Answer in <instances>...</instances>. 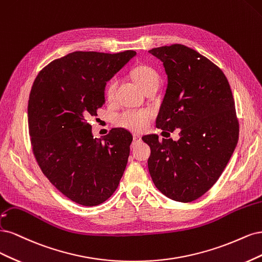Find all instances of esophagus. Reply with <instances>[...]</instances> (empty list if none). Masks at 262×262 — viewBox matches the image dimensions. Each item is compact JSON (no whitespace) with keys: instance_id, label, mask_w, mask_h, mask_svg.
<instances>
[{"instance_id":"1","label":"esophagus","mask_w":262,"mask_h":262,"mask_svg":"<svg viewBox=\"0 0 262 262\" xmlns=\"http://www.w3.org/2000/svg\"><path fill=\"white\" fill-rule=\"evenodd\" d=\"M134 141H135V142L141 141V137L139 136V135H134Z\"/></svg>"}]
</instances>
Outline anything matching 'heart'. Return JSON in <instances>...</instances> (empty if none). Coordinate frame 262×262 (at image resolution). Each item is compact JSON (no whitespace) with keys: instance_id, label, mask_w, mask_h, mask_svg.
I'll use <instances>...</instances> for the list:
<instances>
[{"instance_id":"heart-1","label":"heart","mask_w":262,"mask_h":262,"mask_svg":"<svg viewBox=\"0 0 262 262\" xmlns=\"http://www.w3.org/2000/svg\"><path fill=\"white\" fill-rule=\"evenodd\" d=\"M132 77L143 92L149 88H158L160 82V76L158 72L148 65H140L135 67L132 71ZM115 89L116 81H110L104 92L106 100H113ZM151 119H152V113L148 111V110H125V111L121 112L116 116L115 123L121 126V127L139 133L148 127Z\"/></svg>"}]
</instances>
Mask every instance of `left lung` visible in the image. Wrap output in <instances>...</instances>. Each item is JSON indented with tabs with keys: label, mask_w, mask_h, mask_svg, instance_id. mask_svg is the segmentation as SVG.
Returning <instances> with one entry per match:
<instances>
[{
	"label": "left lung",
	"mask_w": 262,
	"mask_h": 262,
	"mask_svg": "<svg viewBox=\"0 0 262 262\" xmlns=\"http://www.w3.org/2000/svg\"><path fill=\"white\" fill-rule=\"evenodd\" d=\"M149 53L163 63L167 75L156 126L180 129L177 141L159 140L158 135L142 137L151 149L149 173L163 195L191 202L216 183L237 145L235 101L224 73L195 50L171 45Z\"/></svg>",
	"instance_id": "8db88e82"
}]
</instances>
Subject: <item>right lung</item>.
Returning <instances> with one entry per match:
<instances>
[{
	"label": "right lung",
	"mask_w": 262,
	"mask_h": 262,
	"mask_svg": "<svg viewBox=\"0 0 262 262\" xmlns=\"http://www.w3.org/2000/svg\"><path fill=\"white\" fill-rule=\"evenodd\" d=\"M136 52L76 51L52 61L36 77L28 101L32 152L42 173L76 204H102L119 186L132 134L112 128L95 138L88 120L104 103V88Z\"/></svg>",
	"instance_id": "1"
}]
</instances>
